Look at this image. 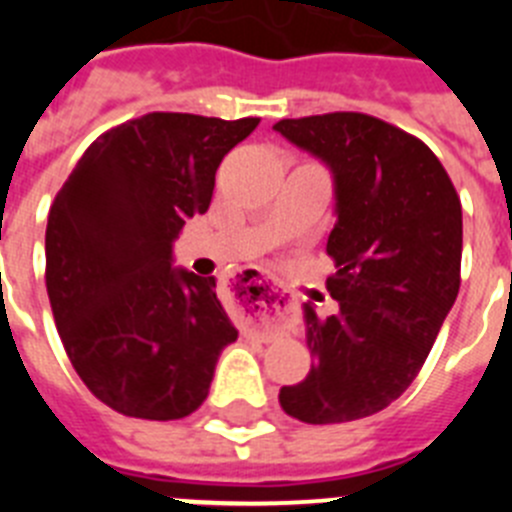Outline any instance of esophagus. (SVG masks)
Wrapping results in <instances>:
<instances>
[{"instance_id": "obj_1", "label": "esophagus", "mask_w": 512, "mask_h": 512, "mask_svg": "<svg viewBox=\"0 0 512 512\" xmlns=\"http://www.w3.org/2000/svg\"><path fill=\"white\" fill-rule=\"evenodd\" d=\"M235 292L243 295V310L248 318L259 320L261 330L266 336H274L282 330L279 325V312H287L295 307V295L289 289H282L279 284H271L259 271L241 269L230 279Z\"/></svg>"}]
</instances>
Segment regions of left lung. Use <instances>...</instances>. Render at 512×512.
Segmentation results:
<instances>
[{"label":"left lung","mask_w":512,"mask_h":512,"mask_svg":"<svg viewBox=\"0 0 512 512\" xmlns=\"http://www.w3.org/2000/svg\"><path fill=\"white\" fill-rule=\"evenodd\" d=\"M274 130L330 166L338 215L325 246L338 310L305 305L315 366L279 405L310 425L366 418L413 384L459 295V194L423 140L379 117L328 112Z\"/></svg>","instance_id":"left-lung-1"}]
</instances>
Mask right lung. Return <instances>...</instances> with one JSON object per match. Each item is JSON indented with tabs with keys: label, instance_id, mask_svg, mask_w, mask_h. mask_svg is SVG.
<instances>
[{
	"label": "right lung",
	"instance_id": "1",
	"mask_svg": "<svg viewBox=\"0 0 512 512\" xmlns=\"http://www.w3.org/2000/svg\"><path fill=\"white\" fill-rule=\"evenodd\" d=\"M259 122L148 112L99 135L58 189L45 228L53 320L81 382L115 413H194L238 338L215 277L171 269V243L205 215L217 166Z\"/></svg>",
	"mask_w": 512,
	"mask_h": 512
}]
</instances>
